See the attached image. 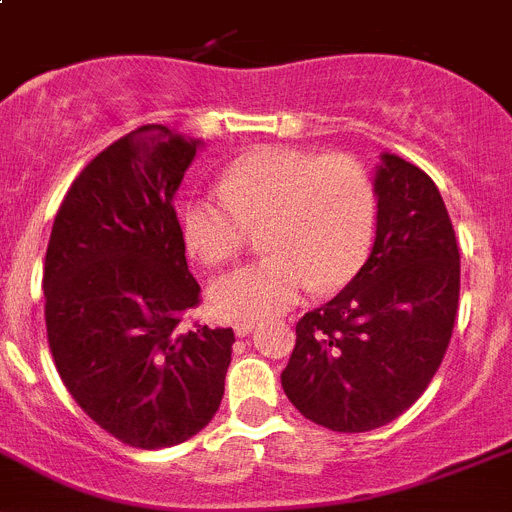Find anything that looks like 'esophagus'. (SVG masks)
Returning <instances> with one entry per match:
<instances>
[{"label": "esophagus", "instance_id": "esophagus-1", "mask_svg": "<svg viewBox=\"0 0 512 512\" xmlns=\"http://www.w3.org/2000/svg\"><path fill=\"white\" fill-rule=\"evenodd\" d=\"M252 330H255V322H237V324H234V332H237L239 337H247Z\"/></svg>", "mask_w": 512, "mask_h": 512}]
</instances>
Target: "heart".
Masks as SVG:
<instances>
[{
  "label": "heart",
  "mask_w": 512,
  "mask_h": 512,
  "mask_svg": "<svg viewBox=\"0 0 512 512\" xmlns=\"http://www.w3.org/2000/svg\"><path fill=\"white\" fill-rule=\"evenodd\" d=\"M180 224L188 252L206 265L234 260L265 226L268 257L211 286L219 317L250 322L291 309L309 288L324 296L353 281L376 234V190L348 154L262 146L231 164L221 190L190 195Z\"/></svg>",
  "instance_id": "b5f03b06"
}]
</instances>
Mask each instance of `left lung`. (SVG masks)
I'll return each mask as SVG.
<instances>
[{
    "label": "left lung",
    "mask_w": 512,
    "mask_h": 512,
    "mask_svg": "<svg viewBox=\"0 0 512 512\" xmlns=\"http://www.w3.org/2000/svg\"><path fill=\"white\" fill-rule=\"evenodd\" d=\"M376 239L353 281L296 324L281 384L306 420L376 430L420 399L459 309L461 257L446 203L420 167L384 151Z\"/></svg>",
    "instance_id": "obj_1"
}]
</instances>
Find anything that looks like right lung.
<instances>
[{
	"label": "right lung",
	"instance_id": "1",
	"mask_svg": "<svg viewBox=\"0 0 512 512\" xmlns=\"http://www.w3.org/2000/svg\"><path fill=\"white\" fill-rule=\"evenodd\" d=\"M198 146L167 126L126 133L71 182L46 250L56 371L102 430L146 451L206 428L231 363V327H180L201 304L175 213Z\"/></svg>",
	"mask_w": 512,
	"mask_h": 512
}]
</instances>
